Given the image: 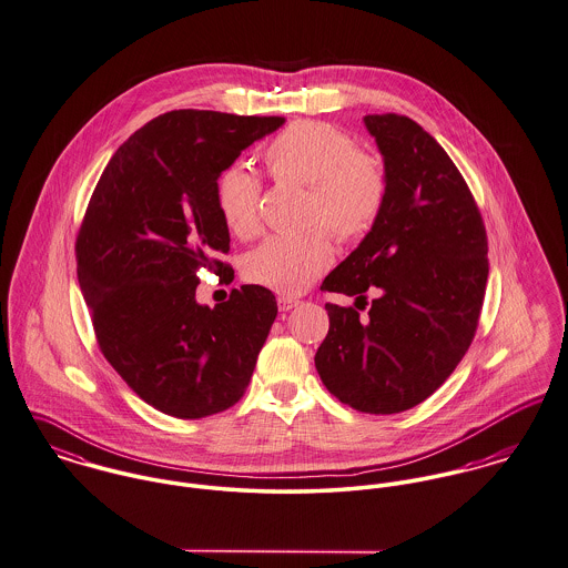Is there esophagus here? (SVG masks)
I'll use <instances>...</instances> for the list:
<instances>
[{
  "label": "esophagus",
  "mask_w": 568,
  "mask_h": 568,
  "mask_svg": "<svg viewBox=\"0 0 568 568\" xmlns=\"http://www.w3.org/2000/svg\"><path fill=\"white\" fill-rule=\"evenodd\" d=\"M298 303H301V301L294 298V296H281V298H278V310H281V312H290V310H294Z\"/></svg>",
  "instance_id": "34e87169"
}]
</instances>
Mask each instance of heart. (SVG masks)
Returning a JSON list of instances; mask_svg holds the SVG:
<instances>
[{
	"label": "heart",
	"instance_id": "obj_1",
	"mask_svg": "<svg viewBox=\"0 0 568 568\" xmlns=\"http://www.w3.org/2000/svg\"><path fill=\"white\" fill-rule=\"evenodd\" d=\"M267 176L305 185L298 235H274L246 254L244 278L283 296L305 292L333 263V235L339 242L366 237L383 213L389 181L375 156L342 128L301 120L278 132L263 150ZM261 179L244 165L226 168L215 181V206L224 226L242 240L261 229Z\"/></svg>",
	"mask_w": 568,
	"mask_h": 568
}]
</instances>
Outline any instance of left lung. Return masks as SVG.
<instances>
[{
    "instance_id": "8db88e82",
    "label": "left lung",
    "mask_w": 568,
    "mask_h": 568,
    "mask_svg": "<svg viewBox=\"0 0 568 568\" xmlns=\"http://www.w3.org/2000/svg\"><path fill=\"white\" fill-rule=\"evenodd\" d=\"M364 122L385 159L389 193L375 229L320 287L357 296V307L324 305L328 333L315 368L344 405L398 414L429 398L473 344L488 235L475 195L425 128L394 113ZM368 288L379 296L359 321Z\"/></svg>"
}]
</instances>
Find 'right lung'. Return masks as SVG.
<instances>
[{"label": "right lung", "mask_w": 568, "mask_h": 568, "mask_svg": "<svg viewBox=\"0 0 568 568\" xmlns=\"http://www.w3.org/2000/svg\"><path fill=\"white\" fill-rule=\"evenodd\" d=\"M285 118L170 111L124 141L104 168L75 237L78 283L98 346L154 409L195 420L233 407L278 314L261 285L213 310L195 303L197 272H235L215 181Z\"/></svg>", "instance_id": "right-lung-1"}]
</instances>
